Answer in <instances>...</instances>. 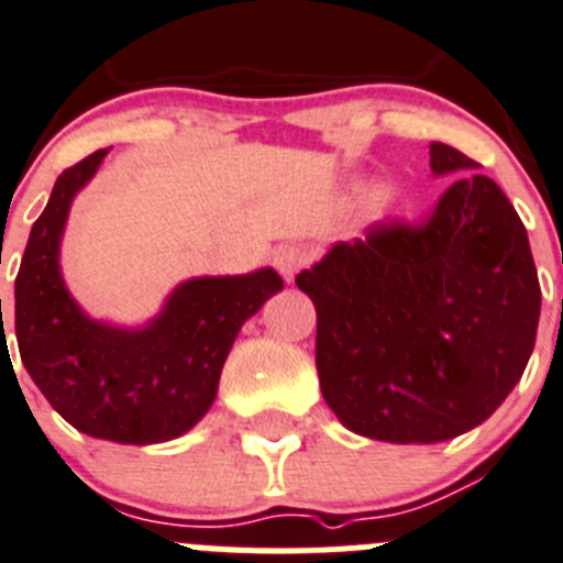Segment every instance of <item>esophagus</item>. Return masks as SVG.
<instances>
[{
    "mask_svg": "<svg viewBox=\"0 0 563 563\" xmlns=\"http://www.w3.org/2000/svg\"><path fill=\"white\" fill-rule=\"evenodd\" d=\"M311 250H308L306 244H283L277 246L275 255H272V261H275L277 272H280L286 280H294V275H297L299 269H306L308 264H311Z\"/></svg>",
    "mask_w": 563,
    "mask_h": 563,
    "instance_id": "obj_1",
    "label": "esophagus"
}]
</instances>
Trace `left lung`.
<instances>
[{"label":"left lung","mask_w":563,"mask_h":563,"mask_svg":"<svg viewBox=\"0 0 563 563\" xmlns=\"http://www.w3.org/2000/svg\"><path fill=\"white\" fill-rule=\"evenodd\" d=\"M435 175L466 172L417 222L339 241L297 286L317 306V372L341 424L433 444L497 411L528 366L542 288L528 233L477 163L433 141Z\"/></svg>","instance_id":"obj_1"}]
</instances>
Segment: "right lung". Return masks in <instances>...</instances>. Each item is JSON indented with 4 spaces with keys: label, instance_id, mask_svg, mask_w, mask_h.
Here are the masks:
<instances>
[{
    "label": "right lung",
    "instance_id": "1",
    "mask_svg": "<svg viewBox=\"0 0 563 563\" xmlns=\"http://www.w3.org/2000/svg\"><path fill=\"white\" fill-rule=\"evenodd\" d=\"M104 155L97 150L68 166L33 224L15 275V341L24 369L68 424L93 439L155 444L191 430L213 406L241 324L283 280L275 269L197 277L172 294L150 328L91 322L63 286L57 250L68 205Z\"/></svg>",
    "mask_w": 563,
    "mask_h": 563
}]
</instances>
